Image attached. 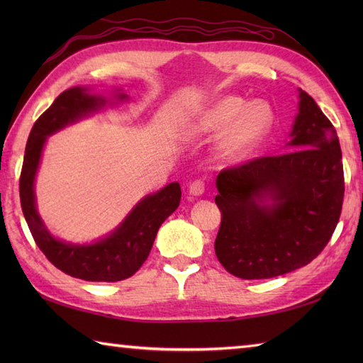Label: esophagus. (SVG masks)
<instances>
[{"label":"esophagus","mask_w":363,"mask_h":363,"mask_svg":"<svg viewBox=\"0 0 363 363\" xmlns=\"http://www.w3.org/2000/svg\"><path fill=\"white\" fill-rule=\"evenodd\" d=\"M189 191H190V195H194V196H201L204 194V182L199 179L194 181L189 186Z\"/></svg>","instance_id":"34e87169"}]
</instances>
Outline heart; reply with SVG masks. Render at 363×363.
Here are the masks:
<instances>
[{
	"instance_id": "b5f03b06",
	"label": "heart",
	"mask_w": 363,
	"mask_h": 363,
	"mask_svg": "<svg viewBox=\"0 0 363 363\" xmlns=\"http://www.w3.org/2000/svg\"><path fill=\"white\" fill-rule=\"evenodd\" d=\"M274 123V109L265 99L246 101L242 96L226 95L207 107L196 123V130L203 135L223 132L220 156L229 162H242L267 140Z\"/></svg>"
}]
</instances>
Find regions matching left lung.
I'll list each match as a JSON object with an SVG mask.
<instances>
[{
  "instance_id": "8db88e82",
  "label": "left lung",
  "mask_w": 363,
  "mask_h": 363,
  "mask_svg": "<svg viewBox=\"0 0 363 363\" xmlns=\"http://www.w3.org/2000/svg\"><path fill=\"white\" fill-rule=\"evenodd\" d=\"M287 152L217 176L221 225L215 254L230 274L268 279L312 262L340 218L345 179L333 123L304 90Z\"/></svg>"
}]
</instances>
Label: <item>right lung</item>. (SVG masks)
<instances>
[{"mask_svg": "<svg viewBox=\"0 0 363 363\" xmlns=\"http://www.w3.org/2000/svg\"><path fill=\"white\" fill-rule=\"evenodd\" d=\"M115 98L121 103L126 101L128 95L118 89ZM106 104L104 96L91 95L86 87L62 91L30 129L20 176L21 211L38 248L60 272L94 282H117L133 276L150 256L160 225L181 203V186L168 184L156 194L142 198L117 229L94 243L60 240L46 229L37 211L34 191L46 137L101 111Z\"/></svg>", "mask_w": 363, "mask_h": 363, "instance_id": "right-lung-1", "label": "right lung"}]
</instances>
